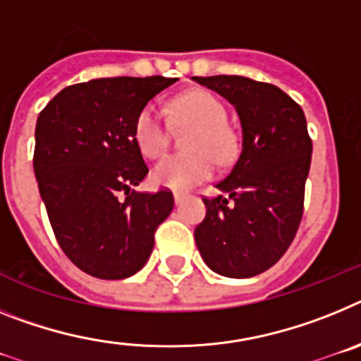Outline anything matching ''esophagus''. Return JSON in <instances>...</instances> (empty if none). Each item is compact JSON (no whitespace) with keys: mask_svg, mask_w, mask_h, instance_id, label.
<instances>
[{"mask_svg":"<svg viewBox=\"0 0 361 361\" xmlns=\"http://www.w3.org/2000/svg\"><path fill=\"white\" fill-rule=\"evenodd\" d=\"M183 200H185V194L183 192H178V190H176V192H174V202H176V205H180V203L183 202Z\"/></svg>","mask_w":361,"mask_h":361,"instance_id":"obj_1","label":"esophagus"}]
</instances>
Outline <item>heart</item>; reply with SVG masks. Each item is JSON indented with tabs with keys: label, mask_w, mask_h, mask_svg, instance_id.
Segmentation results:
<instances>
[{
	"label": "heart",
	"mask_w": 361,
	"mask_h": 361,
	"mask_svg": "<svg viewBox=\"0 0 361 361\" xmlns=\"http://www.w3.org/2000/svg\"><path fill=\"white\" fill-rule=\"evenodd\" d=\"M172 121L178 127H192L187 136L189 154L171 156L156 165L152 180L159 187L174 190L190 189L209 180L214 161L227 165L236 156V140L227 127V109L214 94L192 90L171 103ZM137 149L150 159L161 158L171 147V127L156 105L143 106L134 123Z\"/></svg>",
	"instance_id": "1"
}]
</instances>
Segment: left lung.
<instances>
[{
	"instance_id": "1",
	"label": "left lung",
	"mask_w": 361,
	"mask_h": 361,
	"mask_svg": "<svg viewBox=\"0 0 361 361\" xmlns=\"http://www.w3.org/2000/svg\"><path fill=\"white\" fill-rule=\"evenodd\" d=\"M233 103L243 145L234 167L203 198L194 238L203 262L227 278H250L289 249L303 216L312 140L302 106L271 83L243 76L194 78Z\"/></svg>"
}]
</instances>
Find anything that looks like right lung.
<instances>
[{
	"label": "right lung",
	"mask_w": 361,
	"mask_h": 361,
	"mask_svg": "<svg viewBox=\"0 0 361 361\" xmlns=\"http://www.w3.org/2000/svg\"><path fill=\"white\" fill-rule=\"evenodd\" d=\"M176 78H99L65 87L36 123L34 174L54 236L102 280L136 274L174 207L169 189L137 192L149 174L134 137L143 106Z\"/></svg>",
	"instance_id": "add662e5"
}]
</instances>
